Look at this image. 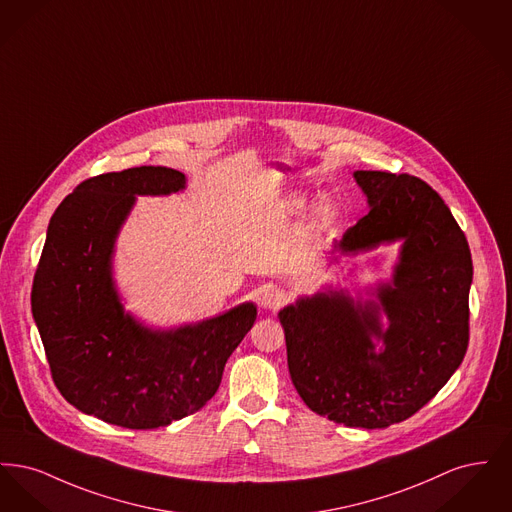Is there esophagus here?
<instances>
[{
    "mask_svg": "<svg viewBox=\"0 0 512 512\" xmlns=\"http://www.w3.org/2000/svg\"><path fill=\"white\" fill-rule=\"evenodd\" d=\"M259 303H261L263 309L276 311V309H280V307L286 303V293L282 292V290H278V288H270L267 292H263Z\"/></svg>",
    "mask_w": 512,
    "mask_h": 512,
    "instance_id": "34e87169",
    "label": "esophagus"
}]
</instances>
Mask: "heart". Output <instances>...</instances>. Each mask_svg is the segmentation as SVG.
Wrapping results in <instances>:
<instances>
[{
  "label": "heart",
  "instance_id": "heart-1",
  "mask_svg": "<svg viewBox=\"0 0 512 512\" xmlns=\"http://www.w3.org/2000/svg\"><path fill=\"white\" fill-rule=\"evenodd\" d=\"M307 203V197L303 194L290 195L288 199V209L293 213H299ZM338 219V207L330 197H318L317 201L311 205L309 215H307V228L311 232H324L328 230Z\"/></svg>",
  "mask_w": 512,
  "mask_h": 512
}]
</instances>
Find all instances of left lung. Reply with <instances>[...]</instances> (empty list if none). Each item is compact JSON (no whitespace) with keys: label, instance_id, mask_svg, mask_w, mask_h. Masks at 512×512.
<instances>
[{"label":"left lung","instance_id":"left-lung-1","mask_svg":"<svg viewBox=\"0 0 512 512\" xmlns=\"http://www.w3.org/2000/svg\"><path fill=\"white\" fill-rule=\"evenodd\" d=\"M353 178L368 215L334 242L330 263L401 244L390 280L368 286L366 297L324 286L278 318L305 405L343 426L374 430L413 416L463 363L472 257L449 207L420 178L382 171Z\"/></svg>","mask_w":512,"mask_h":512}]
</instances>
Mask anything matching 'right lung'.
Segmentation results:
<instances>
[{
    "mask_svg": "<svg viewBox=\"0 0 512 512\" xmlns=\"http://www.w3.org/2000/svg\"><path fill=\"white\" fill-rule=\"evenodd\" d=\"M186 190V174L136 167L88 178L49 220L32 286V315L53 382L82 413L151 430L199 411L257 318L242 305L192 324L153 328L122 305L115 245L138 195Z\"/></svg>",
    "mask_w": 512,
    "mask_h": 512,
    "instance_id": "1",
    "label": "right lung"
}]
</instances>
